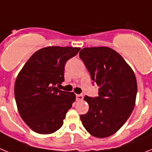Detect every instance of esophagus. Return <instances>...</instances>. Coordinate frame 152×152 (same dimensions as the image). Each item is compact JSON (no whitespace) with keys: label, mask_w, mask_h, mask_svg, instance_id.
<instances>
[{"label":"esophagus","mask_w":152,"mask_h":152,"mask_svg":"<svg viewBox=\"0 0 152 152\" xmlns=\"http://www.w3.org/2000/svg\"><path fill=\"white\" fill-rule=\"evenodd\" d=\"M83 100V96L82 94H76V100L77 101H81Z\"/></svg>","instance_id":"1"}]
</instances>
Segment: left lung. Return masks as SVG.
Masks as SVG:
<instances>
[{
  "label": "left lung",
  "mask_w": 152,
  "mask_h": 152,
  "mask_svg": "<svg viewBox=\"0 0 152 152\" xmlns=\"http://www.w3.org/2000/svg\"><path fill=\"white\" fill-rule=\"evenodd\" d=\"M80 58L100 87L99 96H84L89 110L80 115L81 121L94 137H110L133 111L137 90L134 72L118 52L108 47L84 48Z\"/></svg>",
  "instance_id": "obj_1"
}]
</instances>
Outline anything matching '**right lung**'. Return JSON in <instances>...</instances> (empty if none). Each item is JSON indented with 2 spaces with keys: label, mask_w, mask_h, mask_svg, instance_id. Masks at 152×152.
Listing matches in <instances>:
<instances>
[{
  "label": "right lung",
  "mask_w": 152,
  "mask_h": 152,
  "mask_svg": "<svg viewBox=\"0 0 152 152\" xmlns=\"http://www.w3.org/2000/svg\"><path fill=\"white\" fill-rule=\"evenodd\" d=\"M80 48L48 46L30 57L19 72L15 84V96L22 120L41 134L54 133L76 100L73 92L56 87L64 81L66 61Z\"/></svg>",
  "instance_id": "1"
}]
</instances>
